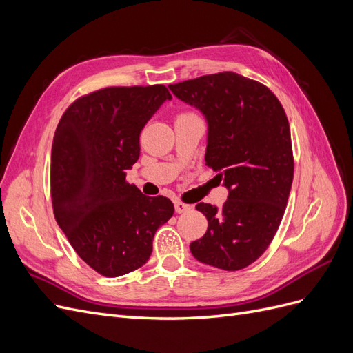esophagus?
I'll return each mask as SVG.
<instances>
[{"mask_svg":"<svg viewBox=\"0 0 353 353\" xmlns=\"http://www.w3.org/2000/svg\"><path fill=\"white\" fill-rule=\"evenodd\" d=\"M175 212L176 213H184V212H188L190 209H191V206L190 205H185V203H183V201H179V200H176L175 203Z\"/></svg>","mask_w":353,"mask_h":353,"instance_id":"obj_1","label":"esophagus"}]
</instances>
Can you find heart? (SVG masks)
I'll use <instances>...</instances> for the list:
<instances>
[{"label":"heart","instance_id":"1","mask_svg":"<svg viewBox=\"0 0 353 353\" xmlns=\"http://www.w3.org/2000/svg\"><path fill=\"white\" fill-rule=\"evenodd\" d=\"M184 116H193V114H188V113H184V114H179L178 117H184Z\"/></svg>","mask_w":353,"mask_h":353}]
</instances>
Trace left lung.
Instances as JSON below:
<instances>
[{
    "label": "left lung",
    "mask_w": 353,
    "mask_h": 353,
    "mask_svg": "<svg viewBox=\"0 0 353 353\" xmlns=\"http://www.w3.org/2000/svg\"><path fill=\"white\" fill-rule=\"evenodd\" d=\"M169 88L205 114L206 165L228 188L221 209L209 203L196 206L209 225L190 250L215 268L243 270L268 249L290 194L294 160L285 112L268 87L234 72Z\"/></svg>",
    "instance_id": "left-lung-1"
}]
</instances>
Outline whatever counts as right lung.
<instances>
[{
	"instance_id": "obj_1",
	"label": "right lung",
	"mask_w": 353,
	"mask_h": 353,
	"mask_svg": "<svg viewBox=\"0 0 353 353\" xmlns=\"http://www.w3.org/2000/svg\"><path fill=\"white\" fill-rule=\"evenodd\" d=\"M165 85L108 87L63 113L51 148V200L59 227L79 258L104 276L143 266L172 201L126 183L140 157V134L166 100Z\"/></svg>"
}]
</instances>
